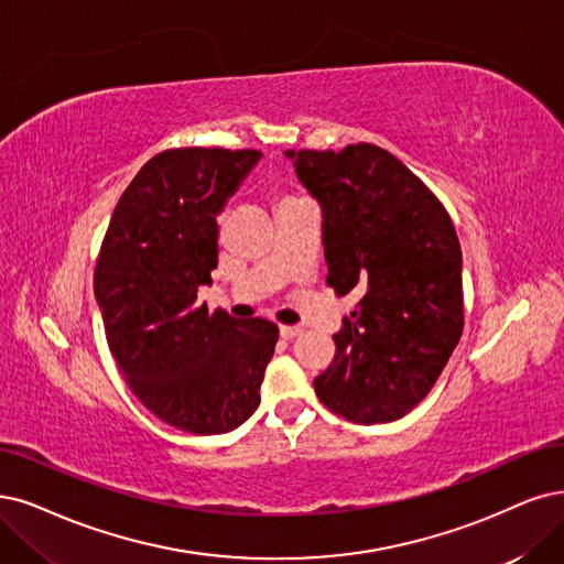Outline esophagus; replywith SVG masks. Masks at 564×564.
I'll use <instances>...</instances> for the list:
<instances>
[{
	"label": "esophagus",
	"instance_id": "esophagus-1",
	"mask_svg": "<svg viewBox=\"0 0 564 564\" xmlns=\"http://www.w3.org/2000/svg\"><path fill=\"white\" fill-rule=\"evenodd\" d=\"M279 332H281V339H295L302 329L295 325H281Z\"/></svg>",
	"mask_w": 564,
	"mask_h": 564
}]
</instances>
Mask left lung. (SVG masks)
<instances>
[{
    "label": "left lung",
    "mask_w": 564,
    "mask_h": 564,
    "mask_svg": "<svg viewBox=\"0 0 564 564\" xmlns=\"http://www.w3.org/2000/svg\"><path fill=\"white\" fill-rule=\"evenodd\" d=\"M321 204L327 285L358 300L335 337V360L314 379L344 419H402L460 341L463 250L442 202L404 162L373 143L285 151Z\"/></svg>",
    "instance_id": "8db88e82"
}]
</instances>
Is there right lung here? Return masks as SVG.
I'll return each mask as SVG.
<instances>
[{
    "label": "right lung",
    "instance_id": "1",
    "mask_svg": "<svg viewBox=\"0 0 564 564\" xmlns=\"http://www.w3.org/2000/svg\"><path fill=\"white\" fill-rule=\"evenodd\" d=\"M260 151L176 149L122 193L95 269L107 341L132 392L193 434L232 432L260 406L279 327L197 304L218 267V214Z\"/></svg>",
    "mask_w": 564,
    "mask_h": 564
}]
</instances>
